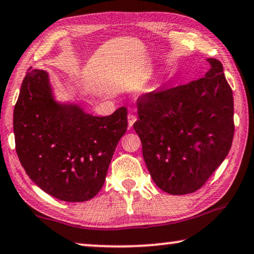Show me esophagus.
<instances>
[{
	"label": "esophagus",
	"instance_id": "34e87169",
	"mask_svg": "<svg viewBox=\"0 0 254 254\" xmlns=\"http://www.w3.org/2000/svg\"><path fill=\"white\" fill-rule=\"evenodd\" d=\"M136 120H137V118H136V116L128 115V126H129V127L133 126Z\"/></svg>",
	"mask_w": 254,
	"mask_h": 254
}]
</instances>
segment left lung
Instances as JSON below:
<instances>
[{"mask_svg": "<svg viewBox=\"0 0 254 254\" xmlns=\"http://www.w3.org/2000/svg\"><path fill=\"white\" fill-rule=\"evenodd\" d=\"M204 78L137 100L134 129L153 182L171 194L192 193L205 185L231 148L233 90L222 64L208 58Z\"/></svg>", "mask_w": 254, "mask_h": 254, "instance_id": "obj_1", "label": "left lung"}]
</instances>
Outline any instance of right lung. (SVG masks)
Returning a JSON list of instances; mask_svg holds the SVG:
<instances>
[{"mask_svg": "<svg viewBox=\"0 0 254 254\" xmlns=\"http://www.w3.org/2000/svg\"><path fill=\"white\" fill-rule=\"evenodd\" d=\"M127 125L125 106L94 117L76 104L57 103L43 69L29 68L13 111L21 166L36 186L63 201L96 196Z\"/></svg>", "mask_w": 254, "mask_h": 254, "instance_id": "add662e5", "label": "right lung"}]
</instances>
